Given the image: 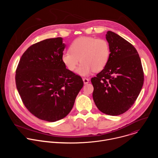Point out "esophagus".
<instances>
[{"label": "esophagus", "instance_id": "34e87169", "mask_svg": "<svg viewBox=\"0 0 158 158\" xmlns=\"http://www.w3.org/2000/svg\"><path fill=\"white\" fill-rule=\"evenodd\" d=\"M82 80H83V82H84V84H88V83H89V79L84 77V78L82 79Z\"/></svg>", "mask_w": 158, "mask_h": 158}]
</instances>
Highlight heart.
I'll list each match as a JSON object with an SVG mask.
<instances>
[{
  "label": "heart",
  "instance_id": "b5f03b06",
  "mask_svg": "<svg viewBox=\"0 0 158 158\" xmlns=\"http://www.w3.org/2000/svg\"><path fill=\"white\" fill-rule=\"evenodd\" d=\"M70 51L62 54L63 64L71 71H74L81 61L77 73L87 76L93 71H102L107 65L110 57L108 42L101 38L81 37L71 44Z\"/></svg>",
  "mask_w": 158,
  "mask_h": 158
}]
</instances>
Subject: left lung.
<instances>
[{"label": "left lung", "instance_id": "1", "mask_svg": "<svg viewBox=\"0 0 158 158\" xmlns=\"http://www.w3.org/2000/svg\"><path fill=\"white\" fill-rule=\"evenodd\" d=\"M110 57L102 71L91 79L93 97L104 114L118 116L136 101L144 83V73L138 51L118 34L107 31Z\"/></svg>", "mask_w": 158, "mask_h": 158}]
</instances>
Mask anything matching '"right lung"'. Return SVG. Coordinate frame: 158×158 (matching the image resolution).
Masks as SVG:
<instances>
[{"mask_svg": "<svg viewBox=\"0 0 158 158\" xmlns=\"http://www.w3.org/2000/svg\"><path fill=\"white\" fill-rule=\"evenodd\" d=\"M62 37L48 39L30 46L22 56L15 84L26 107L37 118L55 122L73 107L84 85L81 76L66 69L61 56Z\"/></svg>", "mask_w": 158, "mask_h": 158, "instance_id": "add662e5", "label": "right lung"}]
</instances>
